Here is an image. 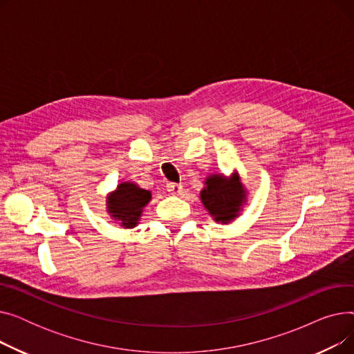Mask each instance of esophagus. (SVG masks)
I'll return each mask as SVG.
<instances>
[{
	"label": "esophagus",
	"instance_id": "esophagus-1",
	"mask_svg": "<svg viewBox=\"0 0 354 354\" xmlns=\"http://www.w3.org/2000/svg\"><path fill=\"white\" fill-rule=\"evenodd\" d=\"M166 188H167V191H169V192L174 194V195H180V192H182V189H183L180 183H174V182L167 183Z\"/></svg>",
	"mask_w": 354,
	"mask_h": 354
}]
</instances>
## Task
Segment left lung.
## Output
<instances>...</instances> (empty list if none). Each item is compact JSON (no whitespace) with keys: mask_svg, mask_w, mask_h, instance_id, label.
<instances>
[{"mask_svg":"<svg viewBox=\"0 0 354 354\" xmlns=\"http://www.w3.org/2000/svg\"><path fill=\"white\" fill-rule=\"evenodd\" d=\"M201 191V202L203 203L215 222L230 224L239 216L243 205L247 202V189L238 172L231 176L224 174H212L207 176Z\"/></svg>","mask_w":354,"mask_h":354,"instance_id":"left-lung-1","label":"left lung"}]
</instances>
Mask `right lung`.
Returning <instances> with one entry per match:
<instances>
[{
  "mask_svg": "<svg viewBox=\"0 0 354 354\" xmlns=\"http://www.w3.org/2000/svg\"><path fill=\"white\" fill-rule=\"evenodd\" d=\"M106 199V209L110 218L122 228H135L143 208L152 199V192L140 188L135 182H122Z\"/></svg>",
  "mask_w": 354,
  "mask_h": 354,
  "instance_id": "1",
  "label": "right lung"
}]
</instances>
